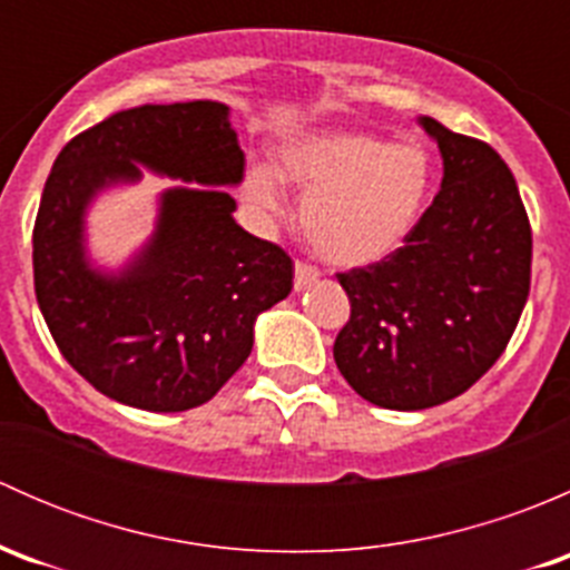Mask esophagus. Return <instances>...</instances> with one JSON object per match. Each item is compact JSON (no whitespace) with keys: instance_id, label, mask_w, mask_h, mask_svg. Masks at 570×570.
<instances>
[{"instance_id":"1","label":"esophagus","mask_w":570,"mask_h":570,"mask_svg":"<svg viewBox=\"0 0 570 570\" xmlns=\"http://www.w3.org/2000/svg\"><path fill=\"white\" fill-rule=\"evenodd\" d=\"M317 278H320V269L314 267V264H306V262L295 264V289L297 292L308 289V286H312Z\"/></svg>"}]
</instances>
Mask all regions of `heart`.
I'll use <instances>...</instances> for the list:
<instances>
[{
    "instance_id": "1",
    "label": "heart",
    "mask_w": 570,
    "mask_h": 570,
    "mask_svg": "<svg viewBox=\"0 0 570 570\" xmlns=\"http://www.w3.org/2000/svg\"><path fill=\"white\" fill-rule=\"evenodd\" d=\"M281 176L306 193L301 223L308 245L338 267H364L400 248L433 184L422 148L361 131L295 137L281 148ZM281 176L269 165L248 170L245 193L258 209H281Z\"/></svg>"
}]
</instances>
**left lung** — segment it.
I'll list each match as a JSON object with an SVG mask.
<instances>
[{
  "label": "left lung",
  "mask_w": 570,
  "mask_h": 570,
  "mask_svg": "<svg viewBox=\"0 0 570 570\" xmlns=\"http://www.w3.org/2000/svg\"><path fill=\"white\" fill-rule=\"evenodd\" d=\"M444 178L405 245L336 273L350 320L333 342L344 381L366 402L422 411L474 386L508 347L532 273L519 187L488 142L433 118Z\"/></svg>",
  "instance_id": "1"
}]
</instances>
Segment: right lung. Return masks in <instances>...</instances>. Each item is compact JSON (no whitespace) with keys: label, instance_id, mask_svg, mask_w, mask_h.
<instances>
[{"label":"right lung","instance_id":"obj_1","mask_svg":"<svg viewBox=\"0 0 570 570\" xmlns=\"http://www.w3.org/2000/svg\"><path fill=\"white\" fill-rule=\"evenodd\" d=\"M137 164L198 180L164 196L158 232L109 276L83 256V209ZM245 154L220 101L142 105L66 142L46 178L32 269L40 314L62 358L109 400L154 413L198 407L253 347V322L292 292L289 253L237 226Z\"/></svg>","mask_w":570,"mask_h":570}]
</instances>
